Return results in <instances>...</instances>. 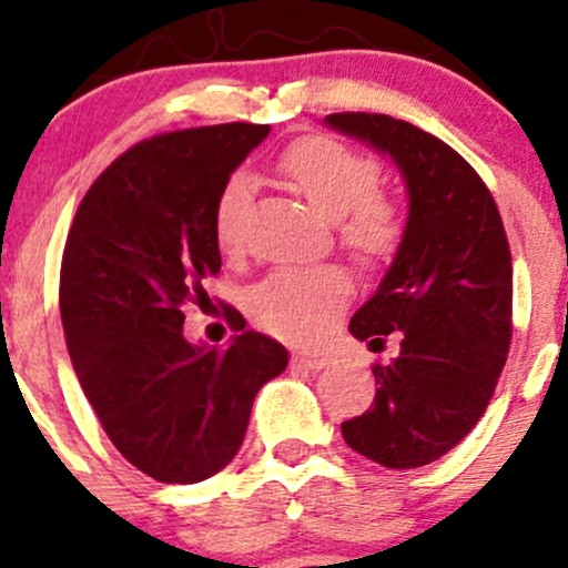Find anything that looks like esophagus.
<instances>
[{"label":"esophagus","instance_id":"1","mask_svg":"<svg viewBox=\"0 0 568 568\" xmlns=\"http://www.w3.org/2000/svg\"><path fill=\"white\" fill-rule=\"evenodd\" d=\"M331 363L328 355H310V352H298V355H293V366H302V368H310V371H321Z\"/></svg>","mask_w":568,"mask_h":568}]
</instances>
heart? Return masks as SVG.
I'll return each instance as SVG.
<instances>
[{"mask_svg": "<svg viewBox=\"0 0 568 568\" xmlns=\"http://www.w3.org/2000/svg\"><path fill=\"white\" fill-rule=\"evenodd\" d=\"M277 171L302 197L336 221L338 240L363 264H382L400 245V207L379 189L382 168L371 154L357 152L328 135H304L277 160ZM251 205V179L234 173L213 205V232L226 253L243 245V224ZM349 298V277L338 266H283L251 291V312L270 334L312 342L331 328Z\"/></svg>", "mask_w": 568, "mask_h": 568, "instance_id": "heart-1", "label": "heart"}]
</instances>
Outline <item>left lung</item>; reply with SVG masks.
<instances>
[{
    "mask_svg": "<svg viewBox=\"0 0 568 568\" xmlns=\"http://www.w3.org/2000/svg\"><path fill=\"white\" fill-rule=\"evenodd\" d=\"M325 125L393 158L408 221L379 288L349 334L379 352L374 406L342 422L349 448L393 470L429 465L478 425L513 336V262L497 202L448 143L387 114H328Z\"/></svg>",
    "mask_w": 568,
    "mask_h": 568,
    "instance_id": "1",
    "label": "left lung"
}]
</instances>
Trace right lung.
Masks as SVG:
<instances>
[{
	"label": "right lung",
	"instance_id": "right-lung-1",
	"mask_svg": "<svg viewBox=\"0 0 568 568\" xmlns=\"http://www.w3.org/2000/svg\"><path fill=\"white\" fill-rule=\"evenodd\" d=\"M270 125L154 135L88 189L61 264V321L90 406L130 465L160 484H200L240 452L253 400L288 366L275 338L189 344L184 310L219 275L213 205ZM234 317V312H230Z\"/></svg>",
	"mask_w": 568,
	"mask_h": 568
}]
</instances>
